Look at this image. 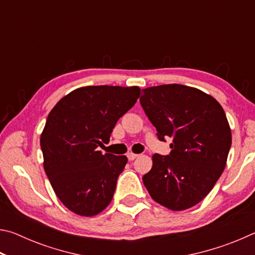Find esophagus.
Wrapping results in <instances>:
<instances>
[{
  "instance_id": "esophagus-1",
  "label": "esophagus",
  "mask_w": 255,
  "mask_h": 255,
  "mask_svg": "<svg viewBox=\"0 0 255 255\" xmlns=\"http://www.w3.org/2000/svg\"><path fill=\"white\" fill-rule=\"evenodd\" d=\"M127 157L129 161H133V159L138 157V154H133V153H128L127 154Z\"/></svg>"
}]
</instances>
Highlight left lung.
<instances>
[{
    "instance_id": "8db88e82",
    "label": "left lung",
    "mask_w": 255,
    "mask_h": 255,
    "mask_svg": "<svg viewBox=\"0 0 255 255\" xmlns=\"http://www.w3.org/2000/svg\"><path fill=\"white\" fill-rule=\"evenodd\" d=\"M141 94L140 105L158 139H172L169 155H153L144 185L166 208H191L208 195L225 169L232 145L225 112L209 94L181 84L152 86Z\"/></svg>"
}]
</instances>
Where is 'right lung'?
<instances>
[{"mask_svg":"<svg viewBox=\"0 0 255 255\" xmlns=\"http://www.w3.org/2000/svg\"><path fill=\"white\" fill-rule=\"evenodd\" d=\"M140 96L138 86H84L60 99L40 137L44 169L66 208L85 217L106 209L127 163L125 155L102 154L120 117Z\"/></svg>","mask_w":255,"mask_h":255,"instance_id":"obj_1","label":"right lung"}]
</instances>
